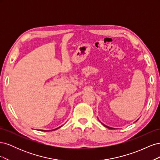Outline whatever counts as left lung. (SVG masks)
Here are the masks:
<instances>
[{
    "mask_svg": "<svg viewBox=\"0 0 160 160\" xmlns=\"http://www.w3.org/2000/svg\"><path fill=\"white\" fill-rule=\"evenodd\" d=\"M105 127H106V128H109V129H112L113 128H109V127H108V126H107V125H104V124H103Z\"/></svg>",
    "mask_w": 160,
    "mask_h": 160,
    "instance_id": "8db88e82",
    "label": "left lung"
}]
</instances>
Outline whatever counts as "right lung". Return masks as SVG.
Listing matches in <instances>:
<instances>
[{
  "label": "right lung",
  "instance_id": "add662e5",
  "mask_svg": "<svg viewBox=\"0 0 160 160\" xmlns=\"http://www.w3.org/2000/svg\"><path fill=\"white\" fill-rule=\"evenodd\" d=\"M58 128H57V129H53V130H56V129H57ZM42 131H43V130H42ZM45 132H46V131H45ZM47 132H49V131H47Z\"/></svg>",
  "mask_w": 160,
  "mask_h": 160
}]
</instances>
